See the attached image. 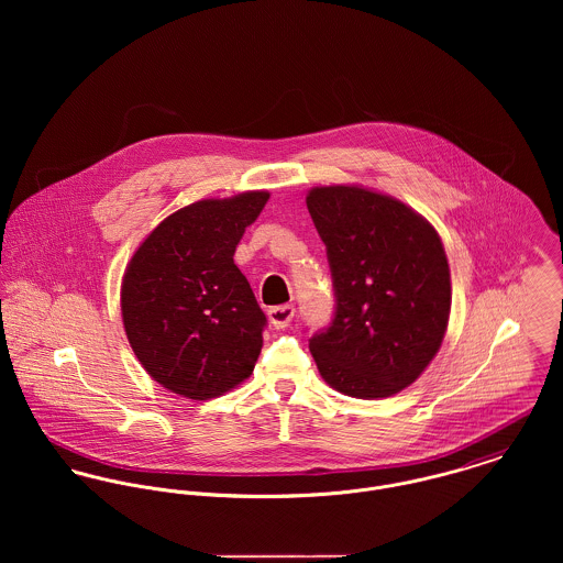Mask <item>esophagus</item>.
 <instances>
[{"label": "esophagus", "mask_w": 563, "mask_h": 563, "mask_svg": "<svg viewBox=\"0 0 563 563\" xmlns=\"http://www.w3.org/2000/svg\"><path fill=\"white\" fill-rule=\"evenodd\" d=\"M295 319V306L286 303V306H275L268 310V321L275 329H284L288 327Z\"/></svg>", "instance_id": "1"}]
</instances>
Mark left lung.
I'll return each instance as SVG.
<instances>
[{
  "label": "left lung",
  "instance_id": "8db88e82",
  "mask_svg": "<svg viewBox=\"0 0 563 563\" xmlns=\"http://www.w3.org/2000/svg\"><path fill=\"white\" fill-rule=\"evenodd\" d=\"M306 203L335 297L329 327L310 338L319 373L346 397H393L429 366L449 324L442 241L411 208L366 188H312Z\"/></svg>",
  "mask_w": 563,
  "mask_h": 563
}]
</instances>
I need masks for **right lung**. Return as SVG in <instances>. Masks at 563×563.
<instances>
[{
  "instance_id": "1",
  "label": "right lung",
  "mask_w": 563,
  "mask_h": 563,
  "mask_svg": "<svg viewBox=\"0 0 563 563\" xmlns=\"http://www.w3.org/2000/svg\"><path fill=\"white\" fill-rule=\"evenodd\" d=\"M268 192L203 199L166 217L128 264L121 312L143 368L166 390L214 399L244 382L266 314L234 264Z\"/></svg>"
}]
</instances>
